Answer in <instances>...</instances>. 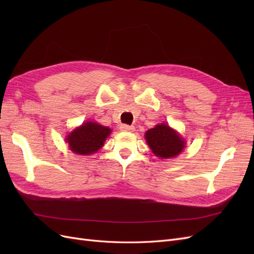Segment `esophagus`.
Returning <instances> with one entry per match:
<instances>
[{
  "label": "esophagus",
  "instance_id": "1",
  "mask_svg": "<svg viewBox=\"0 0 254 254\" xmlns=\"http://www.w3.org/2000/svg\"><path fill=\"white\" fill-rule=\"evenodd\" d=\"M122 131H128V132H132L134 131V127L133 126H129V125H122L121 126Z\"/></svg>",
  "mask_w": 254,
  "mask_h": 254
}]
</instances>
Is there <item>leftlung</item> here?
I'll list each match as a JSON object with an SVG mask.
<instances>
[{"instance_id": "obj_1", "label": "left lung", "mask_w": 254, "mask_h": 254, "mask_svg": "<svg viewBox=\"0 0 254 254\" xmlns=\"http://www.w3.org/2000/svg\"><path fill=\"white\" fill-rule=\"evenodd\" d=\"M145 139L153 155L161 159L178 156L186 147V141L167 124H158L147 130Z\"/></svg>"}]
</instances>
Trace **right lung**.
Masks as SVG:
<instances>
[{
  "instance_id": "right-lung-1",
  "label": "right lung",
  "mask_w": 254,
  "mask_h": 254,
  "mask_svg": "<svg viewBox=\"0 0 254 254\" xmlns=\"http://www.w3.org/2000/svg\"><path fill=\"white\" fill-rule=\"evenodd\" d=\"M112 130L95 122H86L65 137L70 149L77 155H92L101 149Z\"/></svg>"
}]
</instances>
